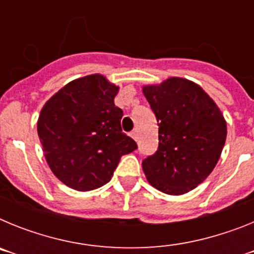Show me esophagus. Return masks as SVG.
<instances>
[{"label": "esophagus", "instance_id": "esophagus-1", "mask_svg": "<svg viewBox=\"0 0 254 254\" xmlns=\"http://www.w3.org/2000/svg\"><path fill=\"white\" fill-rule=\"evenodd\" d=\"M131 137L133 138L134 141H137V138H138V134H137V132H136V131H132V132H131Z\"/></svg>", "mask_w": 254, "mask_h": 254}]
</instances>
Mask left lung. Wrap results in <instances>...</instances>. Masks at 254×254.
<instances>
[{
    "label": "left lung",
    "mask_w": 254,
    "mask_h": 254,
    "mask_svg": "<svg viewBox=\"0 0 254 254\" xmlns=\"http://www.w3.org/2000/svg\"><path fill=\"white\" fill-rule=\"evenodd\" d=\"M159 126V147L142 161L152 187L179 196L202 183L220 159L226 140L223 113L202 87L169 77L142 87Z\"/></svg>",
    "instance_id": "obj_1"
}]
</instances>
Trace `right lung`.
<instances>
[{"label":"right lung","mask_w":254,"mask_h":254,"mask_svg":"<svg viewBox=\"0 0 254 254\" xmlns=\"http://www.w3.org/2000/svg\"><path fill=\"white\" fill-rule=\"evenodd\" d=\"M118 90L103 75L85 76L64 85L40 111L38 136L47 163L72 190L107 185L123 155L137 149L122 132Z\"/></svg>","instance_id":"right-lung-1"}]
</instances>
